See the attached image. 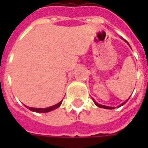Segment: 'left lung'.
Masks as SVG:
<instances>
[{
	"instance_id": "obj_1",
	"label": "left lung",
	"mask_w": 148,
	"mask_h": 148,
	"mask_svg": "<svg viewBox=\"0 0 148 148\" xmlns=\"http://www.w3.org/2000/svg\"><path fill=\"white\" fill-rule=\"evenodd\" d=\"M127 44H128V42H127ZM129 98H130V97H129ZM129 98H128V99H129ZM128 99H127V100H128ZM93 102L95 103V105H96L97 106H98V107H100V108H104V109H114V107H109V106H102V105H100V104H97V103L96 101H94V100H93ZM127 101H126L125 102L123 103L122 105H121V106H123V105H124L125 103L127 102ZM120 106H119V107H120Z\"/></svg>"
}]
</instances>
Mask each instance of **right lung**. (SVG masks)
<instances>
[{
  "label": "right lung",
  "instance_id": "right-lung-1",
  "mask_svg": "<svg viewBox=\"0 0 148 148\" xmlns=\"http://www.w3.org/2000/svg\"><path fill=\"white\" fill-rule=\"evenodd\" d=\"M62 102V101H60L59 103H58V104L55 105V106H51V107H48V108H45V109H36V108H31V107H28V109H30L31 111L36 112H47L52 111V110H54V109L58 108L59 106H61Z\"/></svg>",
  "mask_w": 148,
  "mask_h": 148
}]
</instances>
